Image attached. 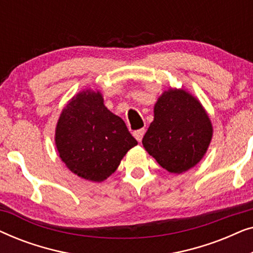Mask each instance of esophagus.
<instances>
[{
  "instance_id": "34e87169",
  "label": "esophagus",
  "mask_w": 253,
  "mask_h": 253,
  "mask_svg": "<svg viewBox=\"0 0 253 253\" xmlns=\"http://www.w3.org/2000/svg\"><path fill=\"white\" fill-rule=\"evenodd\" d=\"M144 134H145V129H139V130L134 131V132H133L134 138H136V139L139 141V143L141 141V139H143Z\"/></svg>"
}]
</instances>
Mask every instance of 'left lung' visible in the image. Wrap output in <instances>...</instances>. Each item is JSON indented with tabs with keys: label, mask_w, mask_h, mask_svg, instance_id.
Wrapping results in <instances>:
<instances>
[{
	"label": "left lung",
	"mask_w": 253,
	"mask_h": 253,
	"mask_svg": "<svg viewBox=\"0 0 253 253\" xmlns=\"http://www.w3.org/2000/svg\"><path fill=\"white\" fill-rule=\"evenodd\" d=\"M212 136V123L199 100L184 89L169 88L155 103L143 145L162 168L181 174L202 160Z\"/></svg>",
	"instance_id": "obj_1"
}]
</instances>
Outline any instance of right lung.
<instances>
[{
    "label": "right lung",
    "instance_id": "1",
    "mask_svg": "<svg viewBox=\"0 0 253 253\" xmlns=\"http://www.w3.org/2000/svg\"><path fill=\"white\" fill-rule=\"evenodd\" d=\"M138 143L124 121L103 105L100 92H79L62 110L55 145L65 166L79 177L102 182Z\"/></svg>",
    "mask_w": 253,
    "mask_h": 253
}]
</instances>
